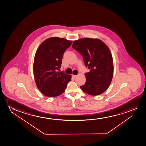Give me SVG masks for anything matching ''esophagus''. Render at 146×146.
<instances>
[{"instance_id": "obj_1", "label": "esophagus", "mask_w": 146, "mask_h": 146, "mask_svg": "<svg viewBox=\"0 0 146 146\" xmlns=\"http://www.w3.org/2000/svg\"><path fill=\"white\" fill-rule=\"evenodd\" d=\"M72 76H73V77L74 78H76V77L77 76V75H72Z\"/></svg>"}]
</instances>
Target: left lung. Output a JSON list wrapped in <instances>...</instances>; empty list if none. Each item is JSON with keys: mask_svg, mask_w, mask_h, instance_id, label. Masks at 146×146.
<instances>
[{"mask_svg": "<svg viewBox=\"0 0 146 146\" xmlns=\"http://www.w3.org/2000/svg\"><path fill=\"white\" fill-rule=\"evenodd\" d=\"M73 48L83 56L86 67V82L80 88L87 94L97 96L108 89L113 74V62L108 46L101 40L83 38L75 40Z\"/></svg>", "mask_w": 146, "mask_h": 146, "instance_id": "8db88e82", "label": "left lung"}]
</instances>
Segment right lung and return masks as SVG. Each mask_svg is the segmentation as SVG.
Instances as JSON below:
<instances>
[{"label": "right lung", "instance_id": "obj_1", "mask_svg": "<svg viewBox=\"0 0 146 146\" xmlns=\"http://www.w3.org/2000/svg\"><path fill=\"white\" fill-rule=\"evenodd\" d=\"M72 40L58 37L45 40L38 47L34 61V75L36 86L44 96H58L64 92L71 76L58 72L65 51Z\"/></svg>", "mask_w": 146, "mask_h": 146}]
</instances>
